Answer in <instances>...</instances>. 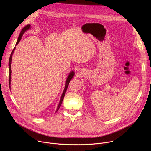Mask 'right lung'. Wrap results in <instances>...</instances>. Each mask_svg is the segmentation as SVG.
Here are the masks:
<instances>
[{"instance_id": "1", "label": "right lung", "mask_w": 151, "mask_h": 151, "mask_svg": "<svg viewBox=\"0 0 151 151\" xmlns=\"http://www.w3.org/2000/svg\"><path fill=\"white\" fill-rule=\"evenodd\" d=\"M30 28H31L30 25V24H28V25L24 27V28L22 29V30L21 31V33H20V34H19V37H18L17 42V43H16V46H17V45L19 43V42H20L21 39V38H22V35L25 33V32H26L27 30H29ZM15 49H16V47H14V49L13 50V51H12V53H11L10 57V59H9V71H10V75H9V85H10V89L11 88V86H10V84H11V73H12V70H11V63H12V60L13 54V52H14V51ZM74 75H75V72H74L73 71H70V73L68 74V76H67V80H66V83H65V86L64 90H63V93H62V96H61V97H60V101H59V103L58 106V108H57V109H56V111H55V113H56V112L58 111V109H59V108L60 107V105H61V104H62V101H63V97H64V96H65V94L66 91H67V88H68V84H69V83H70V81H71V79H72V78H73Z\"/></svg>"}]
</instances>
